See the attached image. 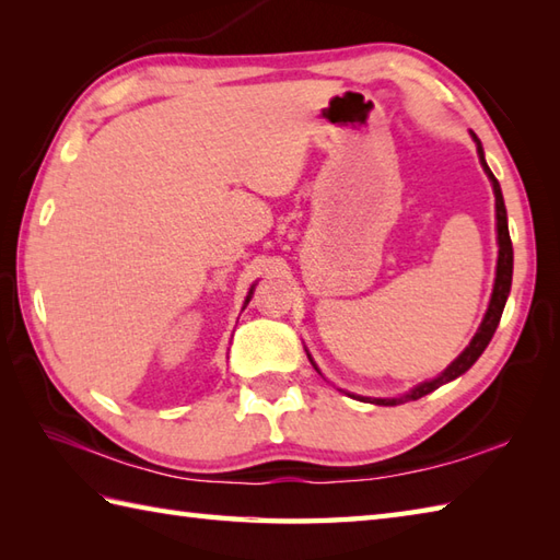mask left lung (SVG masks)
<instances>
[{
  "instance_id": "obj_1",
  "label": "left lung",
  "mask_w": 560,
  "mask_h": 560,
  "mask_svg": "<svg viewBox=\"0 0 560 560\" xmlns=\"http://www.w3.org/2000/svg\"><path fill=\"white\" fill-rule=\"evenodd\" d=\"M474 141H477V151H479V161L483 165L486 175H489V180L493 185V195H495V229H498V267H495V283H493V293H491V303H489V311L483 315V323L479 327L477 335L469 341V347L464 349L455 361H452L443 373L433 380H425L419 387H413L411 392L401 397H392V399H371V397H359L363 401H371V404H380V407H397V404L404 401H413V399H421L425 397L428 392L438 389L440 385L450 383V380L459 377L462 373H467L469 368L477 363L479 355L483 353V349L489 347V341L493 337V331L501 323V315H503V307L508 301V293H510V283H513V243H510V233H508V213H505V201H503V192H501V185H498L495 175L491 173L489 165H486L483 159V149H481V141L477 139V135H471ZM307 359H311V353H307ZM311 363L315 365V361L311 359ZM317 371V365H315ZM319 373V371H317Z\"/></svg>"
}]
</instances>
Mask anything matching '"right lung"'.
I'll list each match as a JSON object with an SVG mask.
<instances>
[{"instance_id": "add662e5", "label": "right lung", "mask_w": 560, "mask_h": 560, "mask_svg": "<svg viewBox=\"0 0 560 560\" xmlns=\"http://www.w3.org/2000/svg\"><path fill=\"white\" fill-rule=\"evenodd\" d=\"M253 291H255V287H253V289H249V293H247V299H245V305L249 303V299H253ZM245 305H243V307H245Z\"/></svg>"}]
</instances>
